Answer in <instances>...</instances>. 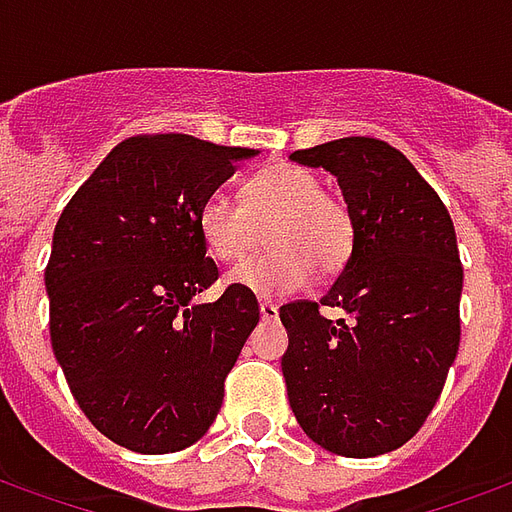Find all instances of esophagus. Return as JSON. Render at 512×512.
I'll return each instance as SVG.
<instances>
[{
  "instance_id": "obj_1",
  "label": "esophagus",
  "mask_w": 512,
  "mask_h": 512,
  "mask_svg": "<svg viewBox=\"0 0 512 512\" xmlns=\"http://www.w3.org/2000/svg\"><path fill=\"white\" fill-rule=\"evenodd\" d=\"M260 315H263V321H277L279 307L277 304H271V301H260Z\"/></svg>"
}]
</instances>
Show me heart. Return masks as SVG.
<instances>
[{
    "instance_id": "heart-1",
    "label": "heart",
    "mask_w": 512,
    "mask_h": 512,
    "mask_svg": "<svg viewBox=\"0 0 512 512\" xmlns=\"http://www.w3.org/2000/svg\"><path fill=\"white\" fill-rule=\"evenodd\" d=\"M202 244L219 263H238L260 244L271 252L230 271V282L257 296H285L315 277H332L354 249V219L343 200L323 191L321 178L296 164H271L249 175L241 202L208 194L197 213Z\"/></svg>"
}]
</instances>
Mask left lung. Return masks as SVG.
Segmentation results:
<instances>
[{
    "instance_id": "obj_1",
    "label": "left lung",
    "mask_w": 512,
    "mask_h": 512,
    "mask_svg": "<svg viewBox=\"0 0 512 512\" xmlns=\"http://www.w3.org/2000/svg\"><path fill=\"white\" fill-rule=\"evenodd\" d=\"M290 158L332 172L354 219V249L329 293L279 307L290 408L323 450L384 455L422 428L458 354L455 227L414 164L381 139L345 136ZM321 306L346 318L329 322Z\"/></svg>"
}]
</instances>
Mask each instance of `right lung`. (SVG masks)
Here are the masks:
<instances>
[{"label": "right lung", "instance_id": "add662e5", "mask_svg": "<svg viewBox=\"0 0 512 512\" xmlns=\"http://www.w3.org/2000/svg\"><path fill=\"white\" fill-rule=\"evenodd\" d=\"M252 156L186 134L131 136L54 227L51 348L84 417L126 450L164 455L202 439L260 321L255 293L238 285L194 301L219 279L200 205Z\"/></svg>", "mask_w": 512, "mask_h": 512}]
</instances>
